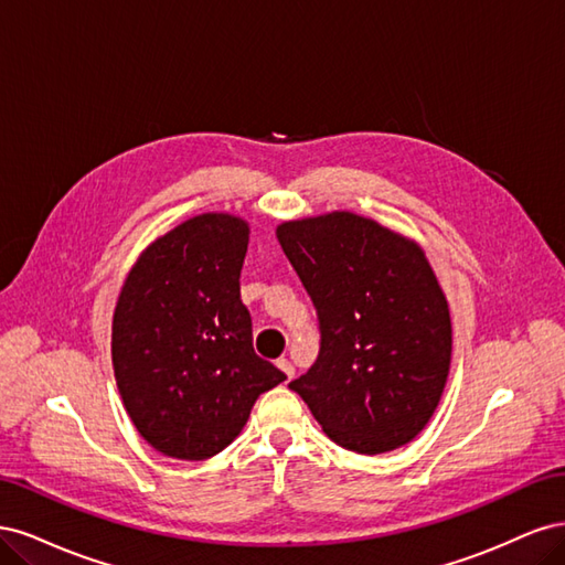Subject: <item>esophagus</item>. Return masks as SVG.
I'll list each match as a JSON object with an SVG mask.
<instances>
[{"instance_id": "esophagus-1", "label": "esophagus", "mask_w": 565, "mask_h": 565, "mask_svg": "<svg viewBox=\"0 0 565 565\" xmlns=\"http://www.w3.org/2000/svg\"><path fill=\"white\" fill-rule=\"evenodd\" d=\"M278 367L282 370V374H285V377H287V382L295 377V365H292V363H289V361H287V358H280V361H278Z\"/></svg>"}]
</instances>
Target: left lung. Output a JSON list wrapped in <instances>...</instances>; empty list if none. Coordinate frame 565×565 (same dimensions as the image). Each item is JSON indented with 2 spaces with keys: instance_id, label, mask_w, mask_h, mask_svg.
Returning a JSON list of instances; mask_svg holds the SVG:
<instances>
[{
  "instance_id": "1",
  "label": "left lung",
  "mask_w": 565,
  "mask_h": 565,
  "mask_svg": "<svg viewBox=\"0 0 565 565\" xmlns=\"http://www.w3.org/2000/svg\"><path fill=\"white\" fill-rule=\"evenodd\" d=\"M278 243L320 330L318 361L289 388L341 448L405 446L431 419L452 353L448 301L424 252L351 212L287 221Z\"/></svg>"
}]
</instances>
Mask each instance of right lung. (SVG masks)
I'll return each mask as SVG.
<instances>
[{"label":"right lung","mask_w":565,"mask_h":565,"mask_svg":"<svg viewBox=\"0 0 565 565\" xmlns=\"http://www.w3.org/2000/svg\"><path fill=\"white\" fill-rule=\"evenodd\" d=\"M249 228L202 214L158 237L125 280L113 367L139 434L162 455L207 459L243 431L254 401L285 374L254 353L241 299Z\"/></svg>","instance_id":"right-lung-1"}]
</instances>
